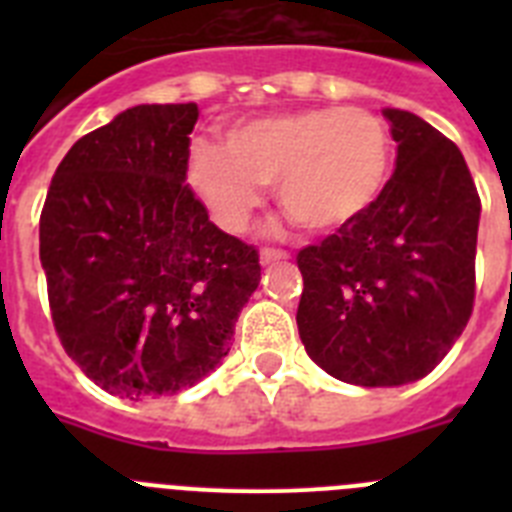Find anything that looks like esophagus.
Returning <instances> with one entry per match:
<instances>
[{"label":"esophagus","instance_id":"obj_1","mask_svg":"<svg viewBox=\"0 0 512 512\" xmlns=\"http://www.w3.org/2000/svg\"><path fill=\"white\" fill-rule=\"evenodd\" d=\"M289 253L282 251V248H261V264H279V261H287Z\"/></svg>","mask_w":512,"mask_h":512}]
</instances>
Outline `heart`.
I'll return each mask as SVG.
<instances>
[{
	"label": "heart",
	"instance_id": "heart-1",
	"mask_svg": "<svg viewBox=\"0 0 512 512\" xmlns=\"http://www.w3.org/2000/svg\"><path fill=\"white\" fill-rule=\"evenodd\" d=\"M392 169V135L361 107H320L241 122L228 146L197 138L187 179L217 225L246 230L277 184L287 215L310 230H333L377 202Z\"/></svg>",
	"mask_w": 512,
	"mask_h": 512
}]
</instances>
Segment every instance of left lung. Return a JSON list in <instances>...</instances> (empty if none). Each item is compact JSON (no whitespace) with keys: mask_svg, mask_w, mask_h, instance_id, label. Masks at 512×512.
<instances>
[{"mask_svg":"<svg viewBox=\"0 0 512 512\" xmlns=\"http://www.w3.org/2000/svg\"><path fill=\"white\" fill-rule=\"evenodd\" d=\"M395 174L364 215L297 253L305 351L330 377L397 387L449 354L474 307L479 194L446 135L384 110Z\"/></svg>","mask_w":512,"mask_h":512,"instance_id":"1","label":"left lung"}]
</instances>
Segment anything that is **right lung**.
<instances>
[{
  "label": "right lung",
  "mask_w": 512,
  "mask_h": 512,
  "mask_svg": "<svg viewBox=\"0 0 512 512\" xmlns=\"http://www.w3.org/2000/svg\"><path fill=\"white\" fill-rule=\"evenodd\" d=\"M197 104H138L58 164L40 261L66 354L117 397L192 387L228 356L261 264L210 223L187 179Z\"/></svg>",
  "instance_id": "add662e5"
}]
</instances>
